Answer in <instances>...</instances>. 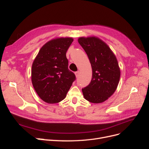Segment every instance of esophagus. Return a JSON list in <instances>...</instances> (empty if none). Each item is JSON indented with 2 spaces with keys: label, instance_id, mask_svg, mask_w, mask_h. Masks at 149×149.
<instances>
[{
  "label": "esophagus",
  "instance_id": "34e87169",
  "mask_svg": "<svg viewBox=\"0 0 149 149\" xmlns=\"http://www.w3.org/2000/svg\"><path fill=\"white\" fill-rule=\"evenodd\" d=\"M79 73H80V71H78L75 72V75H76V77H78V76H79Z\"/></svg>",
  "mask_w": 149,
  "mask_h": 149
}]
</instances>
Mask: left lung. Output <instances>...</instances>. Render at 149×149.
Wrapping results in <instances>:
<instances>
[{
    "instance_id": "8db88e82",
    "label": "left lung",
    "mask_w": 149,
    "mask_h": 149,
    "mask_svg": "<svg viewBox=\"0 0 149 149\" xmlns=\"http://www.w3.org/2000/svg\"><path fill=\"white\" fill-rule=\"evenodd\" d=\"M78 43L86 53L92 67V79L82 89L85 100L99 104L110 97L118 88L120 71L118 61L109 47L95 36L79 37Z\"/></svg>"
}]
</instances>
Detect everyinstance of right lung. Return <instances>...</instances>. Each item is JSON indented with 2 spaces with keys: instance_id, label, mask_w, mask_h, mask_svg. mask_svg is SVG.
<instances>
[{
  "instance_id": "add662e5",
  "label": "right lung",
  "mask_w": 149,
  "mask_h": 149,
  "mask_svg": "<svg viewBox=\"0 0 149 149\" xmlns=\"http://www.w3.org/2000/svg\"><path fill=\"white\" fill-rule=\"evenodd\" d=\"M73 41L71 37L49 40L40 48L31 66V83L38 96L45 102L63 100L75 80L68 70L66 53Z\"/></svg>"
}]
</instances>
